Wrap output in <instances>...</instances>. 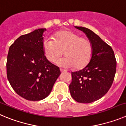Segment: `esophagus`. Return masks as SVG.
<instances>
[{"instance_id": "34e87169", "label": "esophagus", "mask_w": 126, "mask_h": 126, "mask_svg": "<svg viewBox=\"0 0 126 126\" xmlns=\"http://www.w3.org/2000/svg\"><path fill=\"white\" fill-rule=\"evenodd\" d=\"M60 71H61V72H63V71H65V70H63V69H62V68H60Z\"/></svg>"}]
</instances>
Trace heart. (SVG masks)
Masks as SVG:
<instances>
[{"label": "heart", "instance_id": "obj_1", "mask_svg": "<svg viewBox=\"0 0 126 126\" xmlns=\"http://www.w3.org/2000/svg\"><path fill=\"white\" fill-rule=\"evenodd\" d=\"M43 46L45 56L51 63H55L64 52L66 57L58 61L57 64L66 68L85 67L92 56L93 47L90 41L70 30L56 32L54 40L45 39Z\"/></svg>", "mask_w": 126, "mask_h": 126}]
</instances>
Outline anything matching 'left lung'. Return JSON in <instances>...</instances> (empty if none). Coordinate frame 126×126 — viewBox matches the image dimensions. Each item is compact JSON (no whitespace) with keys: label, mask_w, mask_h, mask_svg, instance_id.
<instances>
[{"label":"left lung","mask_w":126,"mask_h":126,"mask_svg":"<svg viewBox=\"0 0 126 126\" xmlns=\"http://www.w3.org/2000/svg\"><path fill=\"white\" fill-rule=\"evenodd\" d=\"M85 32L93 47L90 62L82 70L71 72L69 85L73 99L80 103H91L103 97L110 88L116 72V60L112 48L92 31L75 26Z\"/></svg>","instance_id":"1"}]
</instances>
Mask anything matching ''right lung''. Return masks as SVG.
Masks as SVG:
<instances>
[{"label":"right lung","mask_w":126,"mask_h":126,"mask_svg":"<svg viewBox=\"0 0 126 126\" xmlns=\"http://www.w3.org/2000/svg\"><path fill=\"white\" fill-rule=\"evenodd\" d=\"M45 31L46 29H38L21 36L10 46L7 55L8 80L19 95L31 101L49 95L61 73L44 53Z\"/></svg>","instance_id":"1"}]
</instances>
